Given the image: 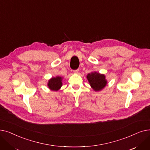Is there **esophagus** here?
<instances>
[{"label":"esophagus","instance_id":"34e87169","mask_svg":"<svg viewBox=\"0 0 150 150\" xmlns=\"http://www.w3.org/2000/svg\"><path fill=\"white\" fill-rule=\"evenodd\" d=\"M78 72H79V69H76V70H74V72L75 74H78Z\"/></svg>","mask_w":150,"mask_h":150}]
</instances>
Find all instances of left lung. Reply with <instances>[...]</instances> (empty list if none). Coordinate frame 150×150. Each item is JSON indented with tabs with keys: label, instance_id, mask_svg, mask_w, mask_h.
Wrapping results in <instances>:
<instances>
[{
	"label": "left lung",
	"instance_id": "1",
	"mask_svg": "<svg viewBox=\"0 0 150 150\" xmlns=\"http://www.w3.org/2000/svg\"><path fill=\"white\" fill-rule=\"evenodd\" d=\"M87 78L91 87L96 91L103 89L107 83L105 75L97 72L89 74L87 76Z\"/></svg>",
	"mask_w": 150,
	"mask_h": 150
}]
</instances>
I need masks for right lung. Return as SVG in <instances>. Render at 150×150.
<instances>
[{"instance_id": "add662e5", "label": "right lung", "mask_w": 150, "mask_h": 150, "mask_svg": "<svg viewBox=\"0 0 150 150\" xmlns=\"http://www.w3.org/2000/svg\"><path fill=\"white\" fill-rule=\"evenodd\" d=\"M62 78L59 76L56 78H52L49 81L48 86L52 91H58L62 86Z\"/></svg>"}]
</instances>
